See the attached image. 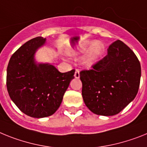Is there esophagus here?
I'll use <instances>...</instances> for the list:
<instances>
[{
	"mask_svg": "<svg viewBox=\"0 0 147 147\" xmlns=\"http://www.w3.org/2000/svg\"><path fill=\"white\" fill-rule=\"evenodd\" d=\"M79 77H80V71H79V69H75V78H79Z\"/></svg>",
	"mask_w": 147,
	"mask_h": 147,
	"instance_id": "34e87169",
	"label": "esophagus"
}]
</instances>
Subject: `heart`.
I'll return each instance as SVG.
<instances>
[{"label":"heart","instance_id":"obj_1","mask_svg":"<svg viewBox=\"0 0 147 147\" xmlns=\"http://www.w3.org/2000/svg\"><path fill=\"white\" fill-rule=\"evenodd\" d=\"M90 44H91L90 42H86L81 44L78 48L79 52H84L86 51L90 46ZM104 50H105V46L101 41L96 40L93 42L88 52H86V55L83 58V64L86 67H90L93 64H95L98 58L104 53Z\"/></svg>","mask_w":147,"mask_h":147}]
</instances>
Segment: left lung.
Instances as JSON below:
<instances>
[{
    "mask_svg": "<svg viewBox=\"0 0 147 147\" xmlns=\"http://www.w3.org/2000/svg\"><path fill=\"white\" fill-rule=\"evenodd\" d=\"M141 75L137 56L123 42L116 40L92 69L80 72L84 103L96 115L118 114L135 99Z\"/></svg>",
    "mask_w": 147,
    "mask_h": 147,
    "instance_id": "obj_1",
    "label": "left lung"
}]
</instances>
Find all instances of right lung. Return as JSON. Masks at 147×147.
Instances as JSON below:
<instances>
[{
  "mask_svg": "<svg viewBox=\"0 0 147 147\" xmlns=\"http://www.w3.org/2000/svg\"><path fill=\"white\" fill-rule=\"evenodd\" d=\"M46 43L37 37L25 43L12 55L6 71V86L11 100L32 118H45L59 108L75 69L61 73L50 63H37L35 52Z\"/></svg>",
  "mask_w": 147,
  "mask_h": 147,
  "instance_id": "add662e5",
  "label": "right lung"
}]
</instances>
